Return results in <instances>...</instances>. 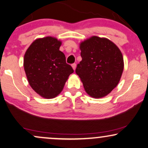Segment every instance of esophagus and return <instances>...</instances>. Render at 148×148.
<instances>
[{
  "instance_id": "34e87169",
  "label": "esophagus",
  "mask_w": 148,
  "mask_h": 148,
  "mask_svg": "<svg viewBox=\"0 0 148 148\" xmlns=\"http://www.w3.org/2000/svg\"><path fill=\"white\" fill-rule=\"evenodd\" d=\"M72 67L73 70H75V69H76V64H72Z\"/></svg>"
}]
</instances>
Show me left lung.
<instances>
[{"label": "left lung", "instance_id": "obj_1", "mask_svg": "<svg viewBox=\"0 0 148 148\" xmlns=\"http://www.w3.org/2000/svg\"><path fill=\"white\" fill-rule=\"evenodd\" d=\"M82 61L76 73L90 97L109 94L121 80L124 69L121 51L109 39L92 36L80 44Z\"/></svg>", "mask_w": 148, "mask_h": 148}]
</instances>
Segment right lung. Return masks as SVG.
I'll return each instance as SVG.
<instances>
[{
	"instance_id": "1",
	"label": "right lung",
	"mask_w": 148,
	"mask_h": 148,
	"mask_svg": "<svg viewBox=\"0 0 148 148\" xmlns=\"http://www.w3.org/2000/svg\"><path fill=\"white\" fill-rule=\"evenodd\" d=\"M62 42L52 36L35 40L27 49L23 67L29 85L46 99L56 97L62 92L68 76L74 72L60 51Z\"/></svg>"
}]
</instances>
